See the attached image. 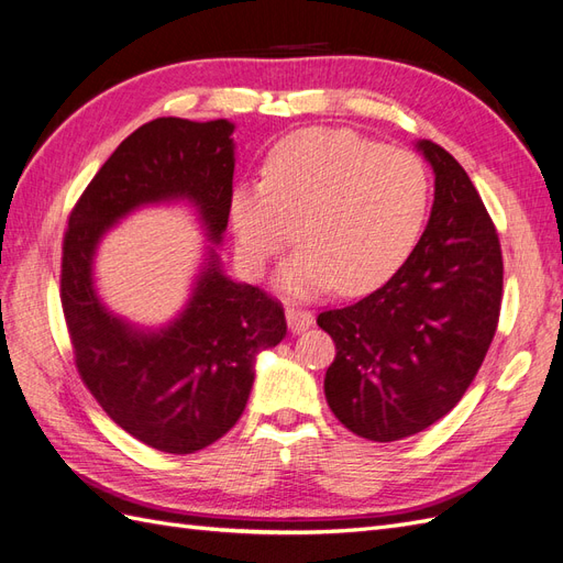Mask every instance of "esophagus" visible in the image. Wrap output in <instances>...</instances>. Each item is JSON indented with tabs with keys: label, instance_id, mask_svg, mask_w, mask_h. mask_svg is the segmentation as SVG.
Instances as JSON below:
<instances>
[{
	"label": "esophagus",
	"instance_id": "34e87169",
	"mask_svg": "<svg viewBox=\"0 0 563 563\" xmlns=\"http://www.w3.org/2000/svg\"><path fill=\"white\" fill-rule=\"evenodd\" d=\"M286 323H288V331L291 333H302L308 331L312 323H314V317L310 310H302V308H296V305H288L286 308Z\"/></svg>",
	"mask_w": 563,
	"mask_h": 563
}]
</instances>
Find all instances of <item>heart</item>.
Masks as SVG:
<instances>
[{
  "label": "heart",
  "mask_w": 563,
  "mask_h": 563,
  "mask_svg": "<svg viewBox=\"0 0 563 563\" xmlns=\"http://www.w3.org/2000/svg\"><path fill=\"white\" fill-rule=\"evenodd\" d=\"M430 207L428 172L411 152L345 129H305L269 152L263 183L230 195L236 261L258 277L294 236L302 242L277 275L286 296L338 284L360 294L395 275L413 251Z\"/></svg>",
  "instance_id": "obj_1"
}]
</instances>
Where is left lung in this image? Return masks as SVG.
<instances>
[{
  "mask_svg": "<svg viewBox=\"0 0 563 563\" xmlns=\"http://www.w3.org/2000/svg\"><path fill=\"white\" fill-rule=\"evenodd\" d=\"M434 172L428 228L378 291L317 317L335 343L323 378L333 416L371 441L430 428L463 399L496 335L503 253L465 168L418 141Z\"/></svg>",
  "mask_w": 563,
  "mask_h": 563,
  "instance_id": "8db88e82",
  "label": "left lung"
}]
</instances>
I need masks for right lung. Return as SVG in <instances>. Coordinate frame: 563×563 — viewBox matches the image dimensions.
<instances>
[{
  "label": "right lung",
  "mask_w": 563,
  "mask_h": 563,
  "mask_svg": "<svg viewBox=\"0 0 563 563\" xmlns=\"http://www.w3.org/2000/svg\"><path fill=\"white\" fill-rule=\"evenodd\" d=\"M234 124L159 117L135 129L100 166L70 216L60 300L75 362L103 411L143 444L195 453L244 413L255 356L282 343L284 310L223 272L218 246L230 216ZM185 202L208 234L184 310L162 328L112 313L95 286L107 232L147 206Z\"/></svg>",
  "instance_id": "1"
}]
</instances>
